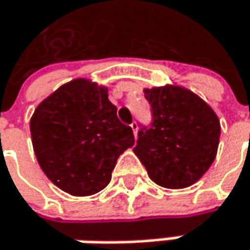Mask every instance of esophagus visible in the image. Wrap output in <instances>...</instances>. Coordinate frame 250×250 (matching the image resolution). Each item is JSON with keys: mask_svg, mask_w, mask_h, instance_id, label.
<instances>
[{"mask_svg": "<svg viewBox=\"0 0 250 250\" xmlns=\"http://www.w3.org/2000/svg\"><path fill=\"white\" fill-rule=\"evenodd\" d=\"M131 128H132V131H134V135L137 137V134H138V124H137L135 121L131 124Z\"/></svg>", "mask_w": 250, "mask_h": 250, "instance_id": "esophagus-1", "label": "esophagus"}]
</instances>
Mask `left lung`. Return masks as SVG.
<instances>
[{
	"instance_id": "left-lung-1",
	"label": "left lung",
	"mask_w": 250,
	"mask_h": 250,
	"mask_svg": "<svg viewBox=\"0 0 250 250\" xmlns=\"http://www.w3.org/2000/svg\"><path fill=\"white\" fill-rule=\"evenodd\" d=\"M152 121L140 125L135 155L149 178L166 188L194 184L216 158L220 122L203 99L180 86L144 90Z\"/></svg>"
}]
</instances>
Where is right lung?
Returning a JSON list of instances; mask_svg holds the SVG:
<instances>
[{
  "label": "right lung",
  "mask_w": 250,
  "mask_h": 250,
  "mask_svg": "<svg viewBox=\"0 0 250 250\" xmlns=\"http://www.w3.org/2000/svg\"><path fill=\"white\" fill-rule=\"evenodd\" d=\"M33 148L48 180L72 196H90L110 181L118 157L134 145L108 89L76 79L44 99L30 121Z\"/></svg>",
  "instance_id": "add662e5"
}]
</instances>
